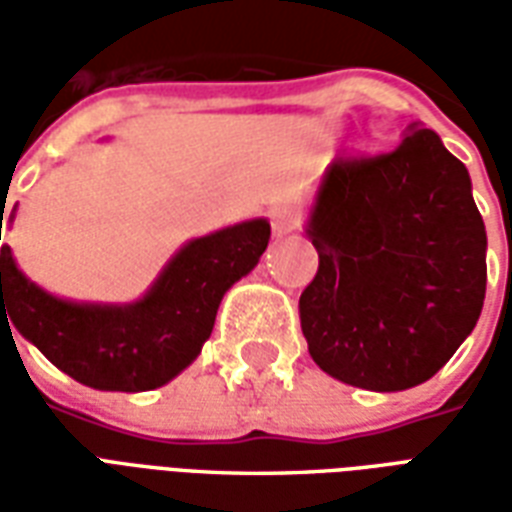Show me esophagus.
<instances>
[{
	"label": "esophagus",
	"instance_id": "obj_1",
	"mask_svg": "<svg viewBox=\"0 0 512 512\" xmlns=\"http://www.w3.org/2000/svg\"><path fill=\"white\" fill-rule=\"evenodd\" d=\"M299 227H301L299 213L288 211V208H277V211H271V230H274V235L296 233Z\"/></svg>",
	"mask_w": 512,
	"mask_h": 512
}]
</instances>
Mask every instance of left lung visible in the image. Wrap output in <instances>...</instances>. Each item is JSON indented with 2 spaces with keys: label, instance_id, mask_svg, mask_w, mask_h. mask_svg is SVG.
<instances>
[{
  "label": "left lung",
  "instance_id": "obj_1",
  "mask_svg": "<svg viewBox=\"0 0 512 512\" xmlns=\"http://www.w3.org/2000/svg\"><path fill=\"white\" fill-rule=\"evenodd\" d=\"M318 274L299 299L315 365L400 392L439 373L485 299V224L469 172L430 128L326 169L307 222Z\"/></svg>",
  "mask_w": 512,
  "mask_h": 512
}]
</instances>
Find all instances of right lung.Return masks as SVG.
Segmentation results:
<instances>
[{"label": "right lung", "instance_id": "obj_1", "mask_svg": "<svg viewBox=\"0 0 512 512\" xmlns=\"http://www.w3.org/2000/svg\"><path fill=\"white\" fill-rule=\"evenodd\" d=\"M2 219L5 213L0 230ZM268 238L266 219L194 238L131 304L57 299L24 277L10 246L2 244L0 326L7 323L10 329L13 323L51 365L79 384L104 392H147L197 359L213 332L222 296L257 266Z\"/></svg>", "mask_w": 512, "mask_h": 512}]
</instances>
